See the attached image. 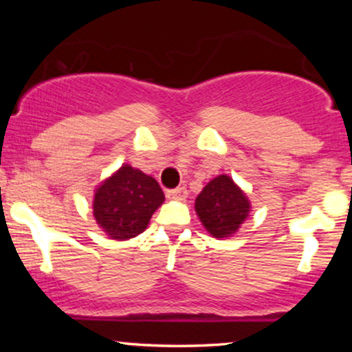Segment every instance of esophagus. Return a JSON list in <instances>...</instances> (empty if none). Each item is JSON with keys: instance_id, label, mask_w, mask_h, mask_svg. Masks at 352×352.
Returning <instances> with one entry per match:
<instances>
[{"instance_id": "1", "label": "esophagus", "mask_w": 352, "mask_h": 352, "mask_svg": "<svg viewBox=\"0 0 352 352\" xmlns=\"http://www.w3.org/2000/svg\"><path fill=\"white\" fill-rule=\"evenodd\" d=\"M187 195H188V190L185 187H177L167 192V197L172 200H185L187 199Z\"/></svg>"}]
</instances>
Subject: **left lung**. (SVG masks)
Here are the masks:
<instances>
[{
  "label": "left lung",
  "instance_id": "1",
  "mask_svg": "<svg viewBox=\"0 0 352 352\" xmlns=\"http://www.w3.org/2000/svg\"><path fill=\"white\" fill-rule=\"evenodd\" d=\"M250 208L248 197L228 175L210 180L195 200V212L201 225L215 238L235 235L248 218Z\"/></svg>",
  "mask_w": 352,
  "mask_h": 352
}]
</instances>
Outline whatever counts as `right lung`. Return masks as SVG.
Instances as JSON below:
<instances>
[{"mask_svg": "<svg viewBox=\"0 0 352 352\" xmlns=\"http://www.w3.org/2000/svg\"><path fill=\"white\" fill-rule=\"evenodd\" d=\"M164 200L162 188L153 177L124 164L96 188L92 213L111 240H129L147 228Z\"/></svg>", "mask_w": 352, "mask_h": 352, "instance_id": "1", "label": "right lung"}]
</instances>
